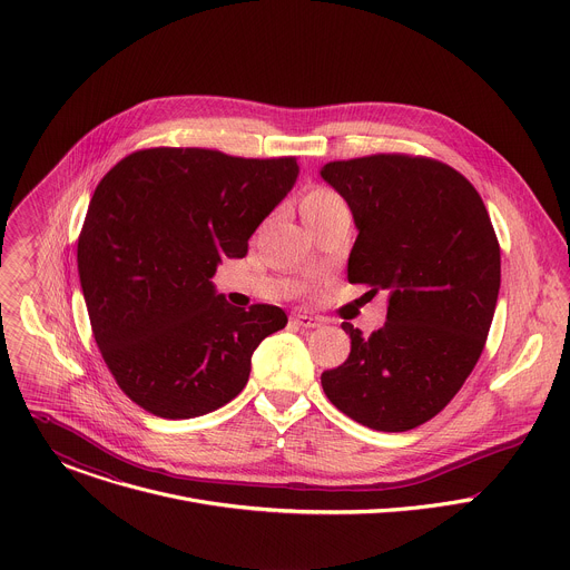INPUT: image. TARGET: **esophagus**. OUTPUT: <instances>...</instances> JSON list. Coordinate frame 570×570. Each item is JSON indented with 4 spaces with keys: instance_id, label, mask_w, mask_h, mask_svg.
Here are the masks:
<instances>
[{
    "instance_id": "34e87169",
    "label": "esophagus",
    "mask_w": 570,
    "mask_h": 570,
    "mask_svg": "<svg viewBox=\"0 0 570 570\" xmlns=\"http://www.w3.org/2000/svg\"><path fill=\"white\" fill-rule=\"evenodd\" d=\"M291 322L297 324V327H302V330H315L322 324L320 317H313V315H306V313H293Z\"/></svg>"
}]
</instances>
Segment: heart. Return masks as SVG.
Masks as SVG:
<instances>
[{
  "instance_id": "b5f03b06",
  "label": "heart",
  "mask_w": 570,
  "mask_h": 570,
  "mask_svg": "<svg viewBox=\"0 0 570 570\" xmlns=\"http://www.w3.org/2000/svg\"><path fill=\"white\" fill-rule=\"evenodd\" d=\"M338 205H343V200L334 191L324 189V187H313L304 194V198L299 203V212H302V218L306 223V220H313V218L322 216L324 212H330Z\"/></svg>"
}]
</instances>
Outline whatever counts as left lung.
I'll list each match as a JSON object with an SVG mask.
<instances>
[{
	"mask_svg": "<svg viewBox=\"0 0 570 570\" xmlns=\"http://www.w3.org/2000/svg\"><path fill=\"white\" fill-rule=\"evenodd\" d=\"M320 176L358 227L350 284L390 293L372 336L343 322L352 352L322 372V390L367 429H417L458 394L490 334L501 288L494 225L473 185L431 157L379 153L330 161Z\"/></svg>",
	"mask_w": 570,
	"mask_h": 570,
	"instance_id": "1",
	"label": "left lung"
}]
</instances>
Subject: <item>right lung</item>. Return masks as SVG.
<instances>
[{
	"instance_id": "obj_1",
	"label": "right lung",
	"mask_w": 570,
	"mask_h": 570,
	"mask_svg": "<svg viewBox=\"0 0 570 570\" xmlns=\"http://www.w3.org/2000/svg\"><path fill=\"white\" fill-rule=\"evenodd\" d=\"M297 174L295 157L159 146L97 185L78 236L80 288L110 374L144 411L189 420L220 409L246 387L259 343L286 327L279 306H232L212 277L248 255Z\"/></svg>"
}]
</instances>
